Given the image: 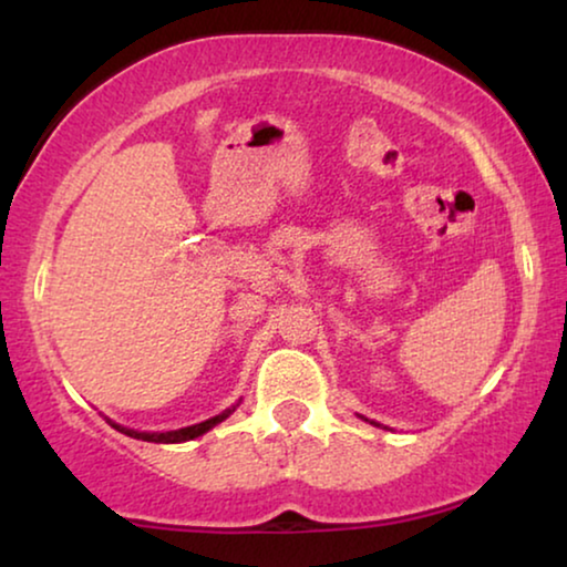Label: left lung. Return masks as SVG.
Returning <instances> with one entry per match:
<instances>
[{
	"mask_svg": "<svg viewBox=\"0 0 567 567\" xmlns=\"http://www.w3.org/2000/svg\"><path fill=\"white\" fill-rule=\"evenodd\" d=\"M371 423H374V421H371ZM374 425H379V423H374Z\"/></svg>",
	"mask_w": 567,
	"mask_h": 567,
	"instance_id": "8db88e82",
	"label": "left lung"
}]
</instances>
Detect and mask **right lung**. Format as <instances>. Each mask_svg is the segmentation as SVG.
<instances>
[{"instance_id": "1", "label": "right lung", "mask_w": 567, "mask_h": 567, "mask_svg": "<svg viewBox=\"0 0 567 567\" xmlns=\"http://www.w3.org/2000/svg\"><path fill=\"white\" fill-rule=\"evenodd\" d=\"M237 410V405H231L229 410H224L221 415H214V417H208V421H204V423H196V425H188V429H177V431H167V433H142V431H134V429H123V425H118V423H113V421H107L113 425L115 431H121V433H126V436H131V439H142V441H154V444H181V441H193V439H198V436H204L206 431H212L216 423H221L224 417H229L231 413H235Z\"/></svg>"}]
</instances>
